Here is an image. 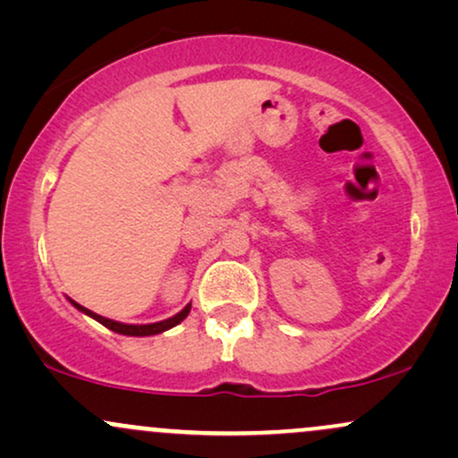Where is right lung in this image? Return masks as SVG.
<instances>
[{"label": "right lung", "mask_w": 458, "mask_h": 458, "mask_svg": "<svg viewBox=\"0 0 458 458\" xmlns=\"http://www.w3.org/2000/svg\"><path fill=\"white\" fill-rule=\"evenodd\" d=\"M71 303H72V306H75L77 310H81L83 314H88V317H92L94 320H98V323L105 325V327H107V329H112V331H115V334H123V335H155V334H161V331L172 329V327H174V325L181 323V320H185L187 314H189V310H191V303H187V306L182 308L181 312L176 314V317L165 318V320H159V323H150V325H124V323H118V320L105 318V317H101V314H94L92 310L79 306V303L72 301V299H71Z\"/></svg>", "instance_id": "right-lung-1"}]
</instances>
